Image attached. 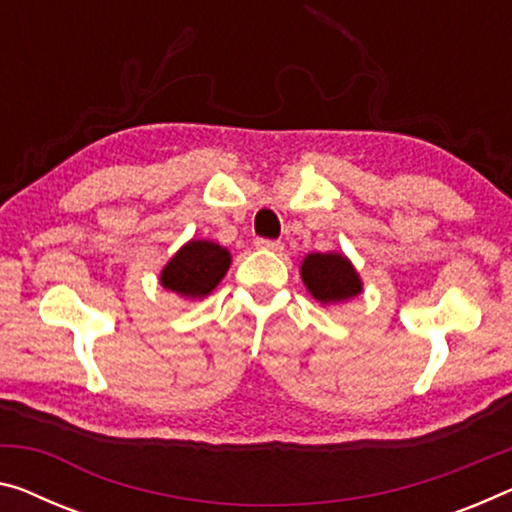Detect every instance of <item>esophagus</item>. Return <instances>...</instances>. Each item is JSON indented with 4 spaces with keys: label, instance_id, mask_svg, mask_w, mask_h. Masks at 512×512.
<instances>
[{
    "label": "esophagus",
    "instance_id": "esophagus-1",
    "mask_svg": "<svg viewBox=\"0 0 512 512\" xmlns=\"http://www.w3.org/2000/svg\"><path fill=\"white\" fill-rule=\"evenodd\" d=\"M254 245L258 249H267V251H283V242L281 240H265V238H258Z\"/></svg>",
    "mask_w": 512,
    "mask_h": 512
}]
</instances>
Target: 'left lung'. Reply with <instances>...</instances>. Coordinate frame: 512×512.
I'll use <instances>...</instances> for the list:
<instances>
[{
	"instance_id": "1",
	"label": "left lung",
	"mask_w": 512,
	"mask_h": 512,
	"mask_svg": "<svg viewBox=\"0 0 512 512\" xmlns=\"http://www.w3.org/2000/svg\"><path fill=\"white\" fill-rule=\"evenodd\" d=\"M302 279L322 304L348 302L361 293L357 270L341 254H309L302 263Z\"/></svg>"
}]
</instances>
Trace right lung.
<instances>
[{
    "mask_svg": "<svg viewBox=\"0 0 512 512\" xmlns=\"http://www.w3.org/2000/svg\"><path fill=\"white\" fill-rule=\"evenodd\" d=\"M231 265V254L208 240H192L162 270V286L187 300L206 297Z\"/></svg>",
    "mask_w": 512,
    "mask_h": 512,
    "instance_id": "1",
    "label": "right lung"
}]
</instances>
